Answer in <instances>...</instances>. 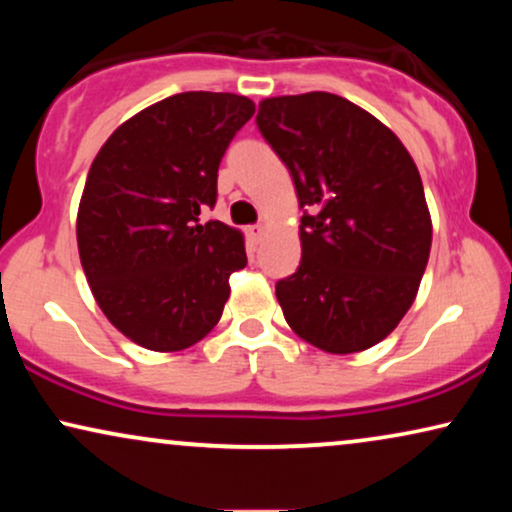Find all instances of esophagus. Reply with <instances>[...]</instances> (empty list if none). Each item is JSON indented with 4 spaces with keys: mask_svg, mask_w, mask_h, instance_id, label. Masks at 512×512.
<instances>
[{
    "mask_svg": "<svg viewBox=\"0 0 512 512\" xmlns=\"http://www.w3.org/2000/svg\"><path fill=\"white\" fill-rule=\"evenodd\" d=\"M247 237H249V242H251V244H258V242H261V237H263V226H249V228H247Z\"/></svg>",
    "mask_w": 512,
    "mask_h": 512,
    "instance_id": "1",
    "label": "esophagus"
}]
</instances>
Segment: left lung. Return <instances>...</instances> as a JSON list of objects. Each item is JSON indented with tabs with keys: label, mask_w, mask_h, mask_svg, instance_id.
<instances>
[{
	"label": "left lung",
	"mask_w": 512,
	"mask_h": 512,
	"mask_svg": "<svg viewBox=\"0 0 512 512\" xmlns=\"http://www.w3.org/2000/svg\"><path fill=\"white\" fill-rule=\"evenodd\" d=\"M256 125L303 209V258L275 286L286 324L331 354L377 345L410 310L429 263L415 160L387 125L331 93L268 97Z\"/></svg>",
	"instance_id": "8db88e82"
}]
</instances>
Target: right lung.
I'll use <instances>...</instances> for the list:
<instances>
[{"mask_svg": "<svg viewBox=\"0 0 512 512\" xmlns=\"http://www.w3.org/2000/svg\"><path fill=\"white\" fill-rule=\"evenodd\" d=\"M254 102L233 93H179L111 135L90 165L76 242L107 319L137 345L179 352L221 319L228 279L247 265L240 230L200 223L216 177Z\"/></svg>", "mask_w": 512, "mask_h": 512, "instance_id": "right-lung-1", "label": "right lung"}]
</instances>
